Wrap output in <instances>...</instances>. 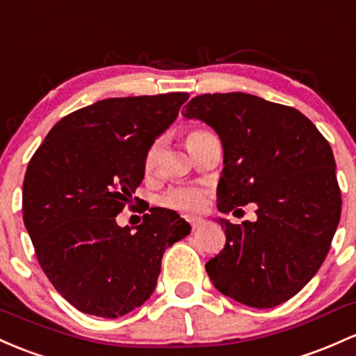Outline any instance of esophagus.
Instances as JSON below:
<instances>
[{
	"mask_svg": "<svg viewBox=\"0 0 356 356\" xmlns=\"http://www.w3.org/2000/svg\"><path fill=\"white\" fill-rule=\"evenodd\" d=\"M187 221L191 222L193 229H199L202 225H204V220H201V218H189V220H187Z\"/></svg>",
	"mask_w": 356,
	"mask_h": 356,
	"instance_id": "1",
	"label": "esophagus"
}]
</instances>
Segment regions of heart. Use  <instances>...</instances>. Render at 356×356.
<instances>
[{
	"mask_svg": "<svg viewBox=\"0 0 356 356\" xmlns=\"http://www.w3.org/2000/svg\"><path fill=\"white\" fill-rule=\"evenodd\" d=\"M209 131L206 130H194L187 135V147H193L194 143H197L199 140L202 138L204 135H208ZM159 152H160V145L159 142H155L154 145L147 150L145 155V169L152 170L157 163L159 159ZM202 191L197 189V187H186V186H179V187H170L169 191L160 196V204L165 206V208L170 209H177V211H197L202 206Z\"/></svg>",
	"mask_w": 356,
	"mask_h": 356,
	"instance_id": "b5f03b06",
	"label": "heart"
}]
</instances>
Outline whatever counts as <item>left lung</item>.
Returning <instances> with one entry per match:
<instances>
[{"mask_svg": "<svg viewBox=\"0 0 356 356\" xmlns=\"http://www.w3.org/2000/svg\"><path fill=\"white\" fill-rule=\"evenodd\" d=\"M182 115L221 140L218 209L257 204V221L220 220L226 245L206 264L211 282L257 309L286 302L319 270L338 228L330 143L298 109L247 92L196 96Z\"/></svg>", "mask_w": 356, "mask_h": 356, "instance_id": "left-lung-1", "label": "left lung"}]
</instances>
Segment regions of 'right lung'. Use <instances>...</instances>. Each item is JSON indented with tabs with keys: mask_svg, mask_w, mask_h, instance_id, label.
I'll return each mask as SVG.
<instances>
[{
	"mask_svg": "<svg viewBox=\"0 0 356 356\" xmlns=\"http://www.w3.org/2000/svg\"><path fill=\"white\" fill-rule=\"evenodd\" d=\"M187 99V92L101 99L58 121L30 160L23 222L45 275L81 312L113 319L142 306L165 248L191 233L165 208H152L131 228L116 222L145 175L147 150Z\"/></svg>",
	"mask_w": 356,
	"mask_h": 356,
	"instance_id": "right-lung-1",
	"label": "right lung"
}]
</instances>
